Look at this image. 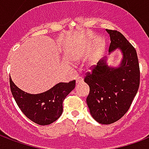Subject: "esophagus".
I'll list each match as a JSON object with an SVG mask.
<instances>
[{"label":"esophagus","instance_id":"obj_1","mask_svg":"<svg viewBox=\"0 0 149 149\" xmlns=\"http://www.w3.org/2000/svg\"><path fill=\"white\" fill-rule=\"evenodd\" d=\"M76 82H77V84H79V83H82V82H83V79H82L81 77H78L77 79Z\"/></svg>","mask_w":149,"mask_h":149}]
</instances>
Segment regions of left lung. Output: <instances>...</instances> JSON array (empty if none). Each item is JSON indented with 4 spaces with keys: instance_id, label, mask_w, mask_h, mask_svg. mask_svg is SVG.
<instances>
[{
    "instance_id": "8db88e82",
    "label": "left lung",
    "mask_w": 149,
    "mask_h": 149,
    "mask_svg": "<svg viewBox=\"0 0 149 149\" xmlns=\"http://www.w3.org/2000/svg\"><path fill=\"white\" fill-rule=\"evenodd\" d=\"M111 43L109 52L119 49L123 53L120 65L108 66L106 59L87 72L84 82L89 86L87 104L94 120L102 125L117 121L128 112L140 85V67L136 51L124 35L106 29Z\"/></svg>"
}]
</instances>
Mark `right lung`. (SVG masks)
I'll return each mask as SVG.
<instances>
[{"label":"right lung","mask_w":149,"mask_h":149,"mask_svg":"<svg viewBox=\"0 0 149 149\" xmlns=\"http://www.w3.org/2000/svg\"><path fill=\"white\" fill-rule=\"evenodd\" d=\"M10 88L21 112L30 120L40 125L56 121L63 112V101L75 88L76 81L59 83L45 93H27L20 89L9 78Z\"/></svg>","instance_id":"right-lung-1"}]
</instances>
